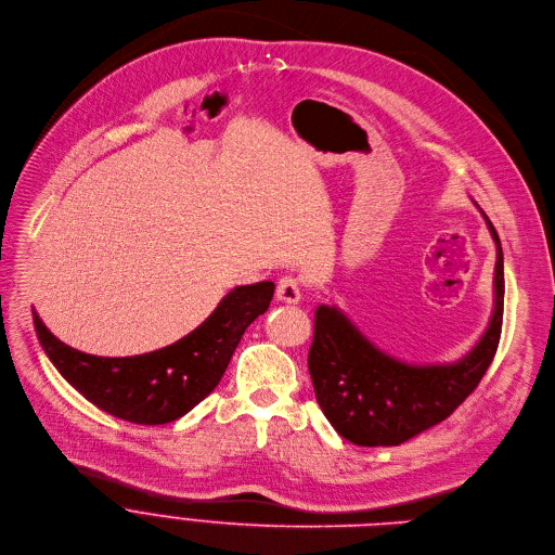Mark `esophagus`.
<instances>
[{"instance_id": "esophagus-1", "label": "esophagus", "mask_w": 555, "mask_h": 555, "mask_svg": "<svg viewBox=\"0 0 555 555\" xmlns=\"http://www.w3.org/2000/svg\"><path fill=\"white\" fill-rule=\"evenodd\" d=\"M276 300H281V304H298L300 283L294 276H283L276 285Z\"/></svg>"}]
</instances>
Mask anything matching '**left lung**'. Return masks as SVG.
I'll list each match as a JSON object with an SVG mask.
<instances>
[{
  "mask_svg": "<svg viewBox=\"0 0 555 555\" xmlns=\"http://www.w3.org/2000/svg\"><path fill=\"white\" fill-rule=\"evenodd\" d=\"M493 312L485 334L453 363L414 365L378 349L336 306H319L308 367L325 418L349 442L393 447L442 423L478 387L500 343L505 263L495 228Z\"/></svg>",
  "mask_w": 555,
  "mask_h": 555,
  "instance_id": "1",
  "label": "left lung"
}]
</instances>
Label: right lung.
I'll return each instance as SVG.
<instances>
[{"mask_svg": "<svg viewBox=\"0 0 555 555\" xmlns=\"http://www.w3.org/2000/svg\"><path fill=\"white\" fill-rule=\"evenodd\" d=\"M274 283L238 285L177 343L139 357L106 359L79 351L33 314L37 338L57 372L99 410L137 425H166L198 405L221 380L247 325L268 312Z\"/></svg>", "mask_w": 555, "mask_h": 555, "instance_id": "1", "label": "right lung"}]
</instances>
